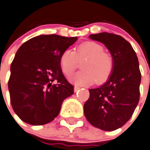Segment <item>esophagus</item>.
Masks as SVG:
<instances>
[{
  "label": "esophagus",
  "mask_w": 150,
  "mask_h": 150,
  "mask_svg": "<svg viewBox=\"0 0 150 150\" xmlns=\"http://www.w3.org/2000/svg\"><path fill=\"white\" fill-rule=\"evenodd\" d=\"M79 89H80V88H79V87H78V86H75V87H74V91H75V92L78 91H79Z\"/></svg>",
  "instance_id": "34e87169"
}]
</instances>
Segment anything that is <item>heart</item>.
Listing matches in <instances>:
<instances>
[{"label": "heart", "mask_w": 150, "mask_h": 150, "mask_svg": "<svg viewBox=\"0 0 150 150\" xmlns=\"http://www.w3.org/2000/svg\"><path fill=\"white\" fill-rule=\"evenodd\" d=\"M84 59V71L72 78V81L78 85H89L94 81L97 85H101L108 81L114 71V59L111 54L104 51L100 44L86 41L78 46L75 52L69 49L62 52L59 63L64 75H72L79 68V62Z\"/></svg>", "instance_id": "heart-1"}]
</instances>
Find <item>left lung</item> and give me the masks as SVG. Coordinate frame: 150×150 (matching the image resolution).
Listing matches in <instances>:
<instances>
[{
    "label": "left lung",
    "instance_id": "obj_1",
    "mask_svg": "<svg viewBox=\"0 0 150 150\" xmlns=\"http://www.w3.org/2000/svg\"><path fill=\"white\" fill-rule=\"evenodd\" d=\"M89 38L105 45L114 59V69L105 84L89 89L84 113L91 125L113 131L130 119L139 103V61L130 43L119 35L100 33L91 34Z\"/></svg>",
    "mask_w": 150,
    "mask_h": 150
}]
</instances>
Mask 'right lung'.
Masks as SVG:
<instances>
[{
	"label": "right lung",
	"instance_id": "obj_1",
	"mask_svg": "<svg viewBox=\"0 0 150 150\" xmlns=\"http://www.w3.org/2000/svg\"><path fill=\"white\" fill-rule=\"evenodd\" d=\"M77 37L41 35L25 42L11 65L8 88L19 117L31 125H44L59 115L62 104L74 94L62 74L59 59Z\"/></svg>",
	"mask_w": 150,
	"mask_h": 150
}]
</instances>
